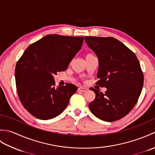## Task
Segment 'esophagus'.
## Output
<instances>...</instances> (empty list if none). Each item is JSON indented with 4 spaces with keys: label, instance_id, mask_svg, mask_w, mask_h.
Masks as SVG:
<instances>
[{
    "label": "esophagus",
    "instance_id": "esophagus-1",
    "mask_svg": "<svg viewBox=\"0 0 155 155\" xmlns=\"http://www.w3.org/2000/svg\"><path fill=\"white\" fill-rule=\"evenodd\" d=\"M78 91H81V92H85V91H87V88H84V87H79L78 88Z\"/></svg>",
    "mask_w": 155,
    "mask_h": 155
}]
</instances>
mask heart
<instances>
[{
    "mask_svg": "<svg viewBox=\"0 0 155 155\" xmlns=\"http://www.w3.org/2000/svg\"><path fill=\"white\" fill-rule=\"evenodd\" d=\"M91 55H93V54H91V53H88V54H87L86 55V57H88V56H91Z\"/></svg>",
    "mask_w": 155,
    "mask_h": 155,
    "instance_id": "b5f03b06",
    "label": "heart"
}]
</instances>
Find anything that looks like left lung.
<instances>
[{
    "mask_svg": "<svg viewBox=\"0 0 155 155\" xmlns=\"http://www.w3.org/2000/svg\"><path fill=\"white\" fill-rule=\"evenodd\" d=\"M84 41L98 59L96 84L107 88L103 93L92 88L96 97L88 107L101 120H119L133 109L142 91L144 75L139 61L114 38L85 37Z\"/></svg>",
    "mask_w": 155,
    "mask_h": 155,
    "instance_id": "1",
    "label": "left lung"
}]
</instances>
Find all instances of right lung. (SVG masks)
<instances>
[{"label": "right lung", "instance_id": "right-lung-1", "mask_svg": "<svg viewBox=\"0 0 155 155\" xmlns=\"http://www.w3.org/2000/svg\"><path fill=\"white\" fill-rule=\"evenodd\" d=\"M83 37L48 35L31 44L15 68L18 96L23 107L37 118L48 120L61 114L75 85L55 87L54 74L67 70L83 43Z\"/></svg>", "mask_w": 155, "mask_h": 155}]
</instances>
